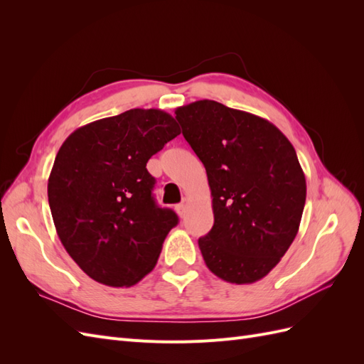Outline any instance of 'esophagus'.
Segmentation results:
<instances>
[{"label":"esophagus","mask_w":364,"mask_h":364,"mask_svg":"<svg viewBox=\"0 0 364 364\" xmlns=\"http://www.w3.org/2000/svg\"><path fill=\"white\" fill-rule=\"evenodd\" d=\"M186 206H188V199H183L178 206H176V211H178V214H179L181 217L185 214Z\"/></svg>","instance_id":"obj_1"}]
</instances>
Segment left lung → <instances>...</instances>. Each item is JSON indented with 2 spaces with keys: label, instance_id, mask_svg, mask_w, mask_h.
I'll return each instance as SVG.
<instances>
[{
  "label": "left lung",
  "instance_id": "obj_1",
  "mask_svg": "<svg viewBox=\"0 0 364 364\" xmlns=\"http://www.w3.org/2000/svg\"><path fill=\"white\" fill-rule=\"evenodd\" d=\"M174 114L211 188L214 225L199 238L205 264L226 282L262 279L301 225L306 182L294 147L267 119L214 100Z\"/></svg>",
  "mask_w": 364,
  "mask_h": 364
}]
</instances>
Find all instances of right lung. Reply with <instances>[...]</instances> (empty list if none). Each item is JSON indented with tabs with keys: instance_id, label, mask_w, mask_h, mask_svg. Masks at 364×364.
I'll return each mask as SVG.
<instances>
[{
	"instance_id": "right-lung-1",
	"label": "right lung",
	"mask_w": 364,
	"mask_h": 364,
	"mask_svg": "<svg viewBox=\"0 0 364 364\" xmlns=\"http://www.w3.org/2000/svg\"><path fill=\"white\" fill-rule=\"evenodd\" d=\"M179 134L161 109H130L79 127L59 149L48 179L53 222L94 281L130 287L156 266L179 218L156 205L147 162Z\"/></svg>"
}]
</instances>
